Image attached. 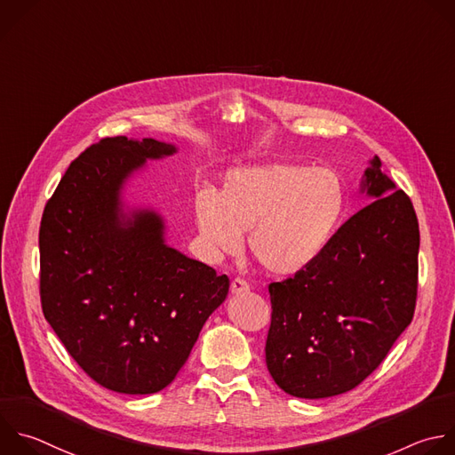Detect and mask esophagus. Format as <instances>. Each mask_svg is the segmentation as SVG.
<instances>
[{
	"label": "esophagus",
	"instance_id": "1",
	"mask_svg": "<svg viewBox=\"0 0 455 455\" xmlns=\"http://www.w3.org/2000/svg\"><path fill=\"white\" fill-rule=\"evenodd\" d=\"M230 291H232L234 294L246 292V291H250V283H248L244 278H234L232 283H230Z\"/></svg>",
	"mask_w": 455,
	"mask_h": 455
}]
</instances>
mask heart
Here are the masks:
<instances>
[{
	"mask_svg": "<svg viewBox=\"0 0 455 455\" xmlns=\"http://www.w3.org/2000/svg\"><path fill=\"white\" fill-rule=\"evenodd\" d=\"M348 207L341 177L329 168L273 163L228 172L221 193L195 198L204 243L237 253L248 232L251 257L271 275H296L334 241Z\"/></svg>",
	"mask_w": 455,
	"mask_h": 455,
	"instance_id": "b5f03b06",
	"label": "heart"
}]
</instances>
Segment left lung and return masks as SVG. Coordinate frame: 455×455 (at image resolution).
I'll return each instance as SVG.
<instances>
[{
  "instance_id": "1",
  "label": "left lung",
  "mask_w": 455,
  "mask_h": 455,
  "mask_svg": "<svg viewBox=\"0 0 455 455\" xmlns=\"http://www.w3.org/2000/svg\"><path fill=\"white\" fill-rule=\"evenodd\" d=\"M361 191L373 202L338 230L325 253L267 287L266 366L276 386L298 398L359 386L414 316L419 228L412 202L395 191L379 157Z\"/></svg>"
}]
</instances>
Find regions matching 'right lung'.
Listing matches in <instances>:
<instances>
[{
    "instance_id": "add662e5",
    "label": "right lung",
    "mask_w": 455,
    "mask_h": 455,
    "mask_svg": "<svg viewBox=\"0 0 455 455\" xmlns=\"http://www.w3.org/2000/svg\"><path fill=\"white\" fill-rule=\"evenodd\" d=\"M175 151L156 139H101L69 164L41 220L44 318L76 364L116 393L170 386L230 285L168 246L157 212L121 209L126 179Z\"/></svg>"
}]
</instances>
